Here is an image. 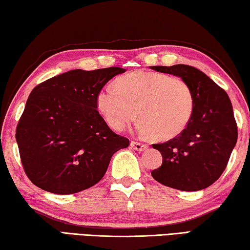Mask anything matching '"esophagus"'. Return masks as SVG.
Here are the masks:
<instances>
[{
  "label": "esophagus",
  "mask_w": 250,
  "mask_h": 250,
  "mask_svg": "<svg viewBox=\"0 0 250 250\" xmlns=\"http://www.w3.org/2000/svg\"><path fill=\"white\" fill-rule=\"evenodd\" d=\"M130 146L135 151H145V150H146V147H147L146 145H143V143L137 142V141H131Z\"/></svg>",
  "instance_id": "esophagus-1"
}]
</instances>
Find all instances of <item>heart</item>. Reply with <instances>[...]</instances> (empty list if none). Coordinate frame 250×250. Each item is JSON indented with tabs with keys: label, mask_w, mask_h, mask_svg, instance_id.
<instances>
[{
	"label": "heart",
	"mask_w": 250,
	"mask_h": 250,
	"mask_svg": "<svg viewBox=\"0 0 250 250\" xmlns=\"http://www.w3.org/2000/svg\"><path fill=\"white\" fill-rule=\"evenodd\" d=\"M97 108L116 131L141 117L138 132L161 140L175 137L188 125L194 109L191 88L183 79L153 71H134L97 95Z\"/></svg>",
	"instance_id": "obj_1"
}]
</instances>
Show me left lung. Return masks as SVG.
I'll list each match as a JSON object with an SVG mask.
<instances>
[{"instance_id": "obj_1", "label": "left lung", "mask_w": 250, "mask_h": 250, "mask_svg": "<svg viewBox=\"0 0 250 250\" xmlns=\"http://www.w3.org/2000/svg\"><path fill=\"white\" fill-rule=\"evenodd\" d=\"M188 84L194 97L191 119L182 132L152 147L162 154V166L151 172L159 183L180 191L208 188L226 168L237 142V125L226 91L208 76L188 65L152 66Z\"/></svg>"}]
</instances>
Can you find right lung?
<instances>
[{
	"label": "right lung",
	"mask_w": 250,
	"mask_h": 250,
	"mask_svg": "<svg viewBox=\"0 0 250 250\" xmlns=\"http://www.w3.org/2000/svg\"><path fill=\"white\" fill-rule=\"evenodd\" d=\"M120 67L74 69L34 88L16 128L24 171L54 194H74L103 179L112 155L129 139L109 128L97 111V95Z\"/></svg>",
	"instance_id": "right-lung-1"
}]
</instances>
